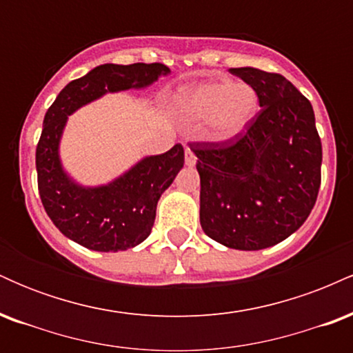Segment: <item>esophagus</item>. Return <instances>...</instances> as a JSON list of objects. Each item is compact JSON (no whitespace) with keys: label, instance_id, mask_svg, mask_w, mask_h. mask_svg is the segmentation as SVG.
Listing matches in <instances>:
<instances>
[{"label":"esophagus","instance_id":"esophagus-1","mask_svg":"<svg viewBox=\"0 0 353 353\" xmlns=\"http://www.w3.org/2000/svg\"><path fill=\"white\" fill-rule=\"evenodd\" d=\"M196 154H194L192 151H190V149L188 148V149H185V164H188V165H194V164H196Z\"/></svg>","mask_w":353,"mask_h":353}]
</instances>
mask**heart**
<instances>
[{"mask_svg":"<svg viewBox=\"0 0 353 353\" xmlns=\"http://www.w3.org/2000/svg\"><path fill=\"white\" fill-rule=\"evenodd\" d=\"M179 106L192 119H208L214 139L229 141L249 128L259 109V96L245 83L229 81L197 84L179 94Z\"/></svg>","mask_w":353,"mask_h":353,"instance_id":"1","label":"heart"}]
</instances>
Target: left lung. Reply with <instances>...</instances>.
Wrapping results in <instances>:
<instances>
[{
  "mask_svg": "<svg viewBox=\"0 0 353 353\" xmlns=\"http://www.w3.org/2000/svg\"><path fill=\"white\" fill-rule=\"evenodd\" d=\"M255 89L262 109L242 134L192 143L201 176V225L219 244L261 250L294 234L320 189L322 143L310 101L289 79L230 68Z\"/></svg>",
  "mask_w": 353,
  "mask_h": 353,
  "instance_id": "1",
  "label": "left lung"
}]
</instances>
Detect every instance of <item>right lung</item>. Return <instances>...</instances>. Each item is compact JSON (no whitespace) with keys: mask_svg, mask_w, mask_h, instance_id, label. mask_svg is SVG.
<instances>
[{"mask_svg":"<svg viewBox=\"0 0 353 353\" xmlns=\"http://www.w3.org/2000/svg\"><path fill=\"white\" fill-rule=\"evenodd\" d=\"M171 72L161 63L101 64L71 81L46 111L36 145L38 189L52 224L71 241L98 252L131 249L149 237L156 208L184 165V148L149 156L99 188H83L63 171L59 141L68 116L106 92L139 89Z\"/></svg>","mask_w":353,"mask_h":353,"instance_id":"add662e5","label":"right lung"}]
</instances>
